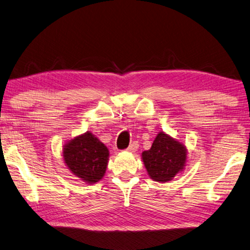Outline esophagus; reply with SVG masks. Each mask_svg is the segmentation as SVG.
<instances>
[{
	"label": "esophagus",
	"instance_id": "obj_1",
	"mask_svg": "<svg viewBox=\"0 0 250 250\" xmlns=\"http://www.w3.org/2000/svg\"><path fill=\"white\" fill-rule=\"evenodd\" d=\"M138 147H139V143L138 142H132L131 143L130 145H129V147L126 148V151H129V152H135L138 149Z\"/></svg>",
	"mask_w": 250,
	"mask_h": 250
}]
</instances>
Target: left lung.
Returning a JSON list of instances; mask_svg holds the SVG:
<instances>
[{
	"label": "left lung",
	"mask_w": 250,
	"mask_h": 250,
	"mask_svg": "<svg viewBox=\"0 0 250 250\" xmlns=\"http://www.w3.org/2000/svg\"><path fill=\"white\" fill-rule=\"evenodd\" d=\"M186 148L164 132H160L152 146L142 153V158L149 177L155 181L165 183L184 168Z\"/></svg>",
	"instance_id": "8db88e82"
}]
</instances>
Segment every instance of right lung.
I'll return each mask as SVG.
<instances>
[{
	"label": "right lung",
	"instance_id": "obj_1",
	"mask_svg": "<svg viewBox=\"0 0 250 250\" xmlns=\"http://www.w3.org/2000/svg\"><path fill=\"white\" fill-rule=\"evenodd\" d=\"M108 156V148L90 132L70 141L63 149L67 167L76 177L87 183H96L103 178Z\"/></svg>",
	"mask_w": 250,
	"mask_h": 250
}]
</instances>
